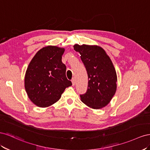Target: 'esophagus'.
<instances>
[{
  "instance_id": "esophagus-1",
  "label": "esophagus",
  "mask_w": 150,
  "mask_h": 150,
  "mask_svg": "<svg viewBox=\"0 0 150 150\" xmlns=\"http://www.w3.org/2000/svg\"><path fill=\"white\" fill-rule=\"evenodd\" d=\"M71 82H72L73 85H75L76 81H75V78H73V79H72V80H71Z\"/></svg>"
}]
</instances>
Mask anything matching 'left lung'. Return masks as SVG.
Masks as SVG:
<instances>
[{
    "mask_svg": "<svg viewBox=\"0 0 150 150\" xmlns=\"http://www.w3.org/2000/svg\"><path fill=\"white\" fill-rule=\"evenodd\" d=\"M88 75L86 93L80 95L83 103L99 109L108 105L117 88V75L113 63L105 50L97 45H75Z\"/></svg>",
    "mask_w": 150,
    "mask_h": 150,
    "instance_id": "8db88e82",
    "label": "left lung"
}]
</instances>
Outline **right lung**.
Here are the masks:
<instances>
[{
  "label": "right lung",
  "mask_w": 150,
  "mask_h": 150,
  "mask_svg": "<svg viewBox=\"0 0 150 150\" xmlns=\"http://www.w3.org/2000/svg\"><path fill=\"white\" fill-rule=\"evenodd\" d=\"M65 49L47 46L39 50L25 72L24 87L29 99L40 108L57 102L67 87L72 85L66 76V66L62 62Z\"/></svg>",
  "instance_id": "1"
}]
</instances>
